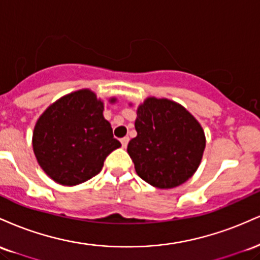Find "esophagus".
<instances>
[{"label": "esophagus", "mask_w": 260, "mask_h": 260, "mask_svg": "<svg viewBox=\"0 0 260 260\" xmlns=\"http://www.w3.org/2000/svg\"><path fill=\"white\" fill-rule=\"evenodd\" d=\"M128 142H129V138H128V137H124V138H122V139H121V144H122V147L126 148V147H127V144H128Z\"/></svg>", "instance_id": "1"}]
</instances>
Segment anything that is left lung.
Masks as SVG:
<instances>
[{
  "mask_svg": "<svg viewBox=\"0 0 260 260\" xmlns=\"http://www.w3.org/2000/svg\"><path fill=\"white\" fill-rule=\"evenodd\" d=\"M134 127L137 137L129 140L127 151L142 180L169 189L194 175L204 153L205 134L188 110L165 98L149 96L137 109Z\"/></svg>",
  "mask_w": 260,
  "mask_h": 260,
  "instance_id": "left-lung-1",
  "label": "left lung"
}]
</instances>
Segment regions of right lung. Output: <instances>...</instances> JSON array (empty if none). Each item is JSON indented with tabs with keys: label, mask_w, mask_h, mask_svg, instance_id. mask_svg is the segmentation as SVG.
I'll return each mask as SVG.
<instances>
[{
	"label": "right lung",
	"mask_w": 260,
	"mask_h": 260,
	"mask_svg": "<svg viewBox=\"0 0 260 260\" xmlns=\"http://www.w3.org/2000/svg\"><path fill=\"white\" fill-rule=\"evenodd\" d=\"M117 99L110 98L109 103ZM104 101L90 89L70 92L41 113L32 132V150L44 172L62 186H77L101 171L121 147L104 117Z\"/></svg>",
	"instance_id": "1"
}]
</instances>
